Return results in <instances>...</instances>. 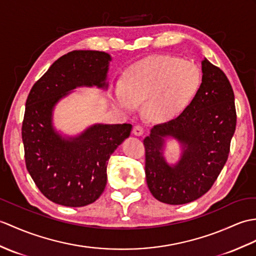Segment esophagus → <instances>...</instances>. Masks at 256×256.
<instances>
[{
    "label": "esophagus",
    "mask_w": 256,
    "mask_h": 256,
    "mask_svg": "<svg viewBox=\"0 0 256 256\" xmlns=\"http://www.w3.org/2000/svg\"><path fill=\"white\" fill-rule=\"evenodd\" d=\"M133 133L136 136H142L144 134V128H142V126H140V124H136V126H134L133 128Z\"/></svg>",
    "instance_id": "obj_1"
}]
</instances>
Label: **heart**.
Segmentation results:
<instances>
[{"instance_id":"obj_1","label":"heart","mask_w":256,"mask_h":256,"mask_svg":"<svg viewBox=\"0 0 256 256\" xmlns=\"http://www.w3.org/2000/svg\"><path fill=\"white\" fill-rule=\"evenodd\" d=\"M203 72L193 61L155 56L132 65L123 84L114 87V101L124 111H133L144 101V111L154 120H167L186 110L198 96Z\"/></svg>"}]
</instances>
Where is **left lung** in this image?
I'll return each instance as SVG.
<instances>
[{
  "mask_svg": "<svg viewBox=\"0 0 256 256\" xmlns=\"http://www.w3.org/2000/svg\"><path fill=\"white\" fill-rule=\"evenodd\" d=\"M202 72L203 84L193 102L174 120L154 126L144 140L147 186L166 204H186L208 192L228 159L236 124L234 94L226 74L207 58ZM168 136L182 145V158L172 166L163 157Z\"/></svg>",
  "mask_w": 256,
  "mask_h": 256,
  "instance_id": "1",
  "label": "left lung"
}]
</instances>
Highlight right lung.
<instances>
[{
  "instance_id": "1",
  "label": "right lung",
  "mask_w": 256,
  "mask_h": 256,
  "mask_svg": "<svg viewBox=\"0 0 256 256\" xmlns=\"http://www.w3.org/2000/svg\"><path fill=\"white\" fill-rule=\"evenodd\" d=\"M111 56L102 51L75 50L64 54L34 82L26 100L22 138L25 162L48 200L68 207L94 203L106 184V164L132 126L94 124L75 138H63L52 126L58 100L82 86L108 88Z\"/></svg>"
}]
</instances>
